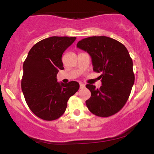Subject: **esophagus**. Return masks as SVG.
Here are the masks:
<instances>
[{
    "label": "esophagus",
    "mask_w": 154,
    "mask_h": 154,
    "mask_svg": "<svg viewBox=\"0 0 154 154\" xmlns=\"http://www.w3.org/2000/svg\"><path fill=\"white\" fill-rule=\"evenodd\" d=\"M85 88V85L82 83H80V88H81V89H83V88Z\"/></svg>",
    "instance_id": "1"
}]
</instances>
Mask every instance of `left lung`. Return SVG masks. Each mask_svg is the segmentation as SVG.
Listing matches in <instances>:
<instances>
[{
    "mask_svg": "<svg viewBox=\"0 0 154 154\" xmlns=\"http://www.w3.org/2000/svg\"><path fill=\"white\" fill-rule=\"evenodd\" d=\"M77 48L90 54L93 71L101 73L102 86L99 89L93 85H86L91 92V97L85 102L88 109L100 117L119 112L129 98L134 82L133 64L127 48L106 36L82 39Z\"/></svg>",
    "mask_w": 154,
    "mask_h": 154,
    "instance_id": "8db88e82",
    "label": "left lung"
}]
</instances>
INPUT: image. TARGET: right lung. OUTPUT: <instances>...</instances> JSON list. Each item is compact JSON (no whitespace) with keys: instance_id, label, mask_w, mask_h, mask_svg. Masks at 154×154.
<instances>
[{"instance_id":"add662e5","label":"right lung","mask_w":154,"mask_h":154,"mask_svg":"<svg viewBox=\"0 0 154 154\" xmlns=\"http://www.w3.org/2000/svg\"><path fill=\"white\" fill-rule=\"evenodd\" d=\"M75 37L52 36L35 44L23 64L22 90L29 109L40 119L53 121L66 111L67 102L79 89V83H59L63 70L62 56Z\"/></svg>"}]
</instances>
